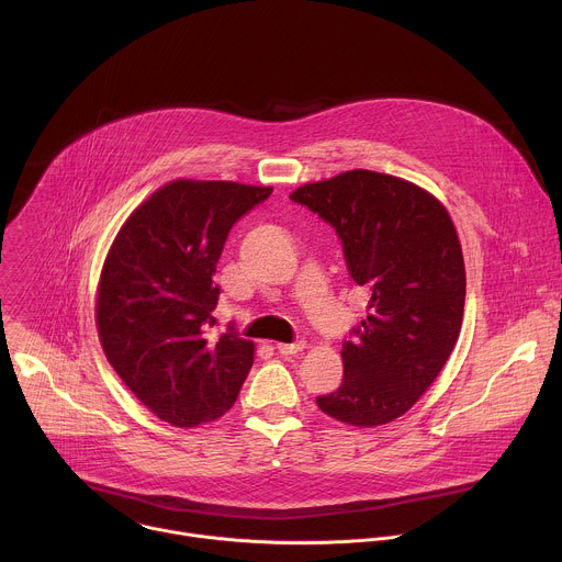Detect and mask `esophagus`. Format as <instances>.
Listing matches in <instances>:
<instances>
[{
    "mask_svg": "<svg viewBox=\"0 0 562 562\" xmlns=\"http://www.w3.org/2000/svg\"><path fill=\"white\" fill-rule=\"evenodd\" d=\"M304 347H306V345H304V340H297V342H291V345L280 342L276 349H278L282 356H293V353H300Z\"/></svg>",
    "mask_w": 562,
    "mask_h": 562,
    "instance_id": "1",
    "label": "esophagus"
}]
</instances>
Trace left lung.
<instances>
[{
  "label": "left lung",
  "instance_id": "8db88e82",
  "mask_svg": "<svg viewBox=\"0 0 562 562\" xmlns=\"http://www.w3.org/2000/svg\"><path fill=\"white\" fill-rule=\"evenodd\" d=\"M289 198L336 228L353 282L371 293L356 340L342 342V384L317 407L345 425H386L418 403L460 336L467 280L451 215L418 184L367 169Z\"/></svg>",
  "mask_w": 562,
  "mask_h": 562
}]
</instances>
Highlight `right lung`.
<instances>
[{
  "mask_svg": "<svg viewBox=\"0 0 562 562\" xmlns=\"http://www.w3.org/2000/svg\"><path fill=\"white\" fill-rule=\"evenodd\" d=\"M271 187L173 180L122 224L106 254L95 302L102 349L122 382L159 420L198 427L224 416L256 345L211 336L215 265L231 226Z\"/></svg>",
  "mask_w": 562,
  "mask_h": 562,
  "instance_id": "1",
  "label": "right lung"
}]
</instances>
